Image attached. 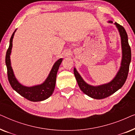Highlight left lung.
I'll return each mask as SVG.
<instances>
[{
	"instance_id": "obj_1",
	"label": "left lung",
	"mask_w": 135,
	"mask_h": 135,
	"mask_svg": "<svg viewBox=\"0 0 135 135\" xmlns=\"http://www.w3.org/2000/svg\"><path fill=\"white\" fill-rule=\"evenodd\" d=\"M112 23L111 21H110ZM118 28L121 37L122 49V60L120 70L111 82L107 84L98 86H91L85 82L76 69H74L75 79L79 88L85 94L94 99H101L109 97L110 95L119 90L123 85L127 79L129 71V67L132 58L130 46L128 41V36L127 32L122 26L115 23Z\"/></svg>"
}]
</instances>
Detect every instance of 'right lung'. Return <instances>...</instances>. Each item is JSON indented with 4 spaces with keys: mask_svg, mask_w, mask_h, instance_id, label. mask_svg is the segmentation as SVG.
<instances>
[{
    "mask_svg": "<svg viewBox=\"0 0 135 135\" xmlns=\"http://www.w3.org/2000/svg\"><path fill=\"white\" fill-rule=\"evenodd\" d=\"M15 32L13 33L10 38V45H9L8 49H7L6 56H5V63H6L7 68V75H8L9 83L13 89L15 90L18 93H19L25 98L29 101L37 102V101L45 100L50 97L54 91L57 72L62 62V58L59 59L54 64L47 79L43 84L37 86H31V87H27V86L22 85L18 82L15 77L10 64V55L12 50L13 38Z\"/></svg>",
    "mask_w": 135,
    "mask_h": 135,
    "instance_id": "obj_1",
    "label": "right lung"
}]
</instances>
